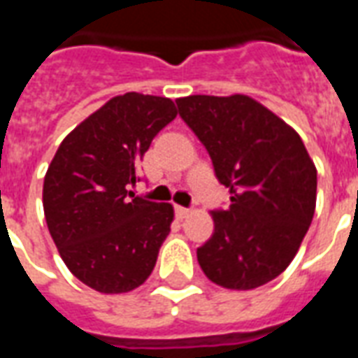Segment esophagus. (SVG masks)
<instances>
[{
  "instance_id": "1",
  "label": "esophagus",
  "mask_w": 358,
  "mask_h": 358,
  "mask_svg": "<svg viewBox=\"0 0 358 358\" xmlns=\"http://www.w3.org/2000/svg\"><path fill=\"white\" fill-rule=\"evenodd\" d=\"M189 213H192V209H187V207H176V215L180 218H186Z\"/></svg>"
}]
</instances>
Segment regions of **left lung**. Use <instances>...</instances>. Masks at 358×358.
Wrapping results in <instances>:
<instances>
[{
    "instance_id": "obj_1",
    "label": "left lung",
    "mask_w": 358,
    "mask_h": 358,
    "mask_svg": "<svg viewBox=\"0 0 358 358\" xmlns=\"http://www.w3.org/2000/svg\"><path fill=\"white\" fill-rule=\"evenodd\" d=\"M178 113L209 151L230 207L197 249L210 282L253 289L280 276L313 222L316 169L299 134L248 95H189Z\"/></svg>"
}]
</instances>
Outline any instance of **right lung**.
<instances>
[{"label":"right lung","mask_w":358,"mask_h":358,"mask_svg":"<svg viewBox=\"0 0 358 358\" xmlns=\"http://www.w3.org/2000/svg\"><path fill=\"white\" fill-rule=\"evenodd\" d=\"M176 117L166 97L117 95L61 141L43 180L45 222L69 270L99 293L149 278L171 232V203L134 195L138 164Z\"/></svg>","instance_id":"right-lung-1"}]
</instances>
